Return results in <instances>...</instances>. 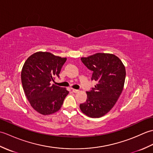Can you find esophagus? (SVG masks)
Masks as SVG:
<instances>
[{
    "label": "esophagus",
    "instance_id": "1",
    "mask_svg": "<svg viewBox=\"0 0 153 153\" xmlns=\"http://www.w3.org/2000/svg\"><path fill=\"white\" fill-rule=\"evenodd\" d=\"M72 92L74 93H78L79 92V90H77V89H72Z\"/></svg>",
    "mask_w": 153,
    "mask_h": 153
}]
</instances>
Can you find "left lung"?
Wrapping results in <instances>:
<instances>
[{"instance_id": "obj_1", "label": "left lung", "mask_w": 153, "mask_h": 153, "mask_svg": "<svg viewBox=\"0 0 153 153\" xmlns=\"http://www.w3.org/2000/svg\"><path fill=\"white\" fill-rule=\"evenodd\" d=\"M81 60L93 71L91 80L97 83L87 91L86 101L80 104L79 108L91 118H100L112 108L121 95L126 68L120 58L112 54L97 53Z\"/></svg>"}]
</instances>
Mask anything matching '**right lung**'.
Here are the masks:
<instances>
[{
  "mask_svg": "<svg viewBox=\"0 0 153 153\" xmlns=\"http://www.w3.org/2000/svg\"><path fill=\"white\" fill-rule=\"evenodd\" d=\"M66 61V58L37 52L25 62L21 73L23 89L31 106L41 114L58 111L69 93L66 88L53 84Z\"/></svg>",
  "mask_w": 153,
  "mask_h": 153,
  "instance_id": "1",
  "label": "right lung"
}]
</instances>
